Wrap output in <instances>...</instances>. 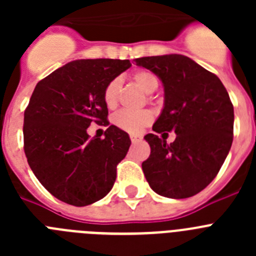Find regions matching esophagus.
<instances>
[{"label": "esophagus", "instance_id": "esophagus-1", "mask_svg": "<svg viewBox=\"0 0 256 256\" xmlns=\"http://www.w3.org/2000/svg\"><path fill=\"white\" fill-rule=\"evenodd\" d=\"M130 141H132V144H137V142L141 141V137H138V136H130Z\"/></svg>", "mask_w": 256, "mask_h": 256}]
</instances>
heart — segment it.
I'll use <instances>...</instances> for the list:
<instances>
[{
	"instance_id": "1",
	"label": "heart",
	"mask_w": 256,
	"mask_h": 256,
	"mask_svg": "<svg viewBox=\"0 0 256 256\" xmlns=\"http://www.w3.org/2000/svg\"><path fill=\"white\" fill-rule=\"evenodd\" d=\"M133 80L146 94H152L159 87V79L150 70H137L133 74ZM122 80L119 78L112 79L104 90V102L108 108H114L118 102V97L120 92ZM152 122V114L148 110L141 112H128L123 110L114 116V123L119 128L130 133H140L144 126Z\"/></svg>"
}]
</instances>
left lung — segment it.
<instances>
[{
    "label": "left lung",
    "instance_id": "left-lung-1",
    "mask_svg": "<svg viewBox=\"0 0 256 256\" xmlns=\"http://www.w3.org/2000/svg\"><path fill=\"white\" fill-rule=\"evenodd\" d=\"M134 61L164 86V108L152 130L178 134L170 145L156 133L144 136L151 148L142 162L144 177L158 195L191 198L216 178L230 152L234 105L220 79L187 56L170 54Z\"/></svg>",
    "mask_w": 256,
    "mask_h": 256
}]
</instances>
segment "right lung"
<instances>
[{"label": "right lung", "instance_id": "1", "mask_svg": "<svg viewBox=\"0 0 256 256\" xmlns=\"http://www.w3.org/2000/svg\"><path fill=\"white\" fill-rule=\"evenodd\" d=\"M130 65L112 58L70 61L32 94L24 112V152L42 186L66 204H94L114 186L130 136L109 126L105 139H90L86 128L91 122L108 125L104 90Z\"/></svg>", "mask_w": 256, "mask_h": 256}]
</instances>
